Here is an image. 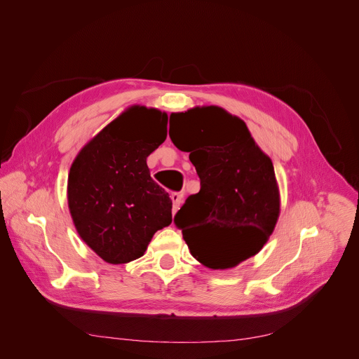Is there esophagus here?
Instances as JSON below:
<instances>
[{"mask_svg": "<svg viewBox=\"0 0 359 359\" xmlns=\"http://www.w3.org/2000/svg\"><path fill=\"white\" fill-rule=\"evenodd\" d=\"M172 201H173V215L177 212V210H179V206H180V203H182V199H183V195L182 194H179V192H173L172 194Z\"/></svg>", "mask_w": 359, "mask_h": 359, "instance_id": "1", "label": "esophagus"}]
</instances>
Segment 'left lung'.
Instances as JSON below:
<instances>
[{
    "mask_svg": "<svg viewBox=\"0 0 359 359\" xmlns=\"http://www.w3.org/2000/svg\"><path fill=\"white\" fill-rule=\"evenodd\" d=\"M168 135L201 179V191L175 215L192 256L211 269L255 256L276 225L279 189L246 123L217 106L194 107L170 115Z\"/></svg>",
    "mask_w": 359,
    "mask_h": 359,
    "instance_id": "1",
    "label": "left lung"
}]
</instances>
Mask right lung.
Wrapping results in <instances>:
<instances>
[{"label": "right lung", "mask_w": 359, "mask_h": 359, "mask_svg": "<svg viewBox=\"0 0 359 359\" xmlns=\"http://www.w3.org/2000/svg\"><path fill=\"white\" fill-rule=\"evenodd\" d=\"M167 119L157 109L129 107L83 147L69 168L75 229L111 265L141 257L156 231L172 222V199L147 165L167 137Z\"/></svg>", "instance_id": "1"}]
</instances>
